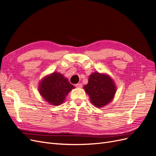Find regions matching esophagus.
<instances>
[{
    "mask_svg": "<svg viewBox=\"0 0 156 156\" xmlns=\"http://www.w3.org/2000/svg\"><path fill=\"white\" fill-rule=\"evenodd\" d=\"M75 87H76L77 88H82V87H83V84H82V83H77V84H75Z\"/></svg>",
    "mask_w": 156,
    "mask_h": 156,
    "instance_id": "obj_1",
    "label": "esophagus"
}]
</instances>
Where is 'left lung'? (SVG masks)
Here are the masks:
<instances>
[{"instance_id": "1", "label": "left lung", "mask_w": 156, "mask_h": 156, "mask_svg": "<svg viewBox=\"0 0 156 156\" xmlns=\"http://www.w3.org/2000/svg\"><path fill=\"white\" fill-rule=\"evenodd\" d=\"M96 107L107 105L115 97L116 85L113 79L105 73L94 72L90 75L88 83L83 87Z\"/></svg>"}]
</instances>
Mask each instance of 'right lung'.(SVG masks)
Returning <instances> with one entry per match:
<instances>
[{
	"instance_id": "add662e5",
	"label": "right lung",
	"mask_w": 156,
	"mask_h": 156,
	"mask_svg": "<svg viewBox=\"0 0 156 156\" xmlns=\"http://www.w3.org/2000/svg\"><path fill=\"white\" fill-rule=\"evenodd\" d=\"M74 88L62 74L53 72L41 79L38 90L46 101L57 106L62 104L68 93Z\"/></svg>"
}]
</instances>
